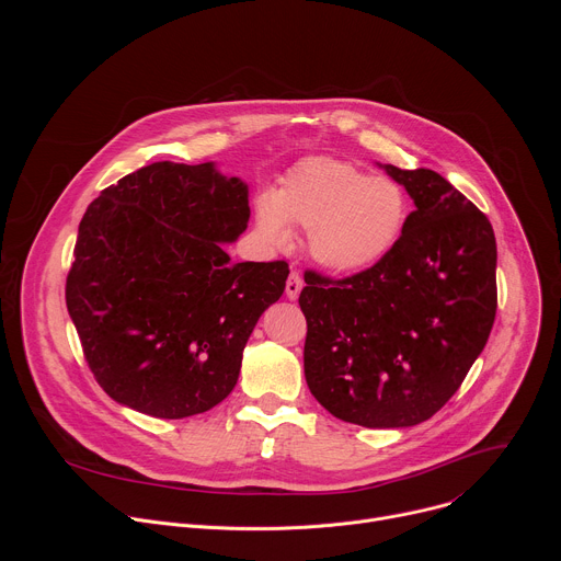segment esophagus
Segmentation results:
<instances>
[{"instance_id": "34e87169", "label": "esophagus", "mask_w": 561, "mask_h": 561, "mask_svg": "<svg viewBox=\"0 0 561 561\" xmlns=\"http://www.w3.org/2000/svg\"><path fill=\"white\" fill-rule=\"evenodd\" d=\"M301 288H304L301 275L293 271V273L288 275V279H286V297H288V299H297L299 293H301Z\"/></svg>"}]
</instances>
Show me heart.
<instances>
[{
	"mask_svg": "<svg viewBox=\"0 0 561 561\" xmlns=\"http://www.w3.org/2000/svg\"><path fill=\"white\" fill-rule=\"evenodd\" d=\"M411 215L404 186L368 175L333 157H308L255 204V224L275 247L290 244V228L308 234L314 262L333 273H359L386 257Z\"/></svg>",
	"mask_w": 561,
	"mask_h": 561,
	"instance_id": "heart-1",
	"label": "heart"
}]
</instances>
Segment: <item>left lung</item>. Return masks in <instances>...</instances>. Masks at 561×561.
I'll return each mask as SVG.
<instances>
[{
	"mask_svg": "<svg viewBox=\"0 0 561 561\" xmlns=\"http://www.w3.org/2000/svg\"><path fill=\"white\" fill-rule=\"evenodd\" d=\"M386 173L415 202L399 242L342 279L308 271L299 295L306 383L331 415L366 428L431 420L484 351L497 310L489 217L435 171Z\"/></svg>",
	"mask_w": 561,
	"mask_h": 561,
	"instance_id": "obj_1",
	"label": "left lung"
}]
</instances>
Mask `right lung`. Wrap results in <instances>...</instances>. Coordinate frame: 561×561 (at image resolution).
Returning <instances> with one entry per match:
<instances>
[{
  "mask_svg": "<svg viewBox=\"0 0 561 561\" xmlns=\"http://www.w3.org/2000/svg\"><path fill=\"white\" fill-rule=\"evenodd\" d=\"M249 188L213 164L154 162L89 206L66 277L87 364L115 402L159 420L217 407L234 388L260 314L288 264H230Z\"/></svg>",
  "mask_w": 561,
  "mask_h": 561,
  "instance_id": "add662e5",
  "label": "right lung"
}]
</instances>
